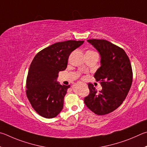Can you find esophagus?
<instances>
[{"instance_id": "obj_1", "label": "esophagus", "mask_w": 147, "mask_h": 147, "mask_svg": "<svg viewBox=\"0 0 147 147\" xmlns=\"http://www.w3.org/2000/svg\"><path fill=\"white\" fill-rule=\"evenodd\" d=\"M82 84H83V85H84V86H85V85H86V83H81Z\"/></svg>"}]
</instances>
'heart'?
<instances>
[{"mask_svg":"<svg viewBox=\"0 0 147 147\" xmlns=\"http://www.w3.org/2000/svg\"><path fill=\"white\" fill-rule=\"evenodd\" d=\"M86 54H97L96 52H95L94 51H92V50H88L86 51Z\"/></svg>","mask_w":147,"mask_h":147,"instance_id":"obj_1","label":"heart"}]
</instances>
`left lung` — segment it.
<instances>
[{
    "mask_svg": "<svg viewBox=\"0 0 147 147\" xmlns=\"http://www.w3.org/2000/svg\"><path fill=\"white\" fill-rule=\"evenodd\" d=\"M101 55V66L94 78L100 81L98 93L88 83L90 94L84 99L87 107L97 115H105L117 109L124 101L132 85L133 74L130 59L124 50L103 39H89Z\"/></svg>",
    "mask_w": 147,
    "mask_h": 147,
    "instance_id": "1",
    "label": "left lung"
}]
</instances>
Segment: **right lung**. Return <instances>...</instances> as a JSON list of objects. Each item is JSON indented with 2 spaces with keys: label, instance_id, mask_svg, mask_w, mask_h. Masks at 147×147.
<instances>
[{
  "label": "right lung",
  "instance_id": "right-lung-1",
  "mask_svg": "<svg viewBox=\"0 0 147 147\" xmlns=\"http://www.w3.org/2000/svg\"><path fill=\"white\" fill-rule=\"evenodd\" d=\"M83 42L74 40L57 42L40 51L33 58L26 92L33 109L42 117H55L63 109L69 85H61L57 78L59 72L66 68L70 53Z\"/></svg>",
  "mask_w": 147,
  "mask_h": 147
}]
</instances>
